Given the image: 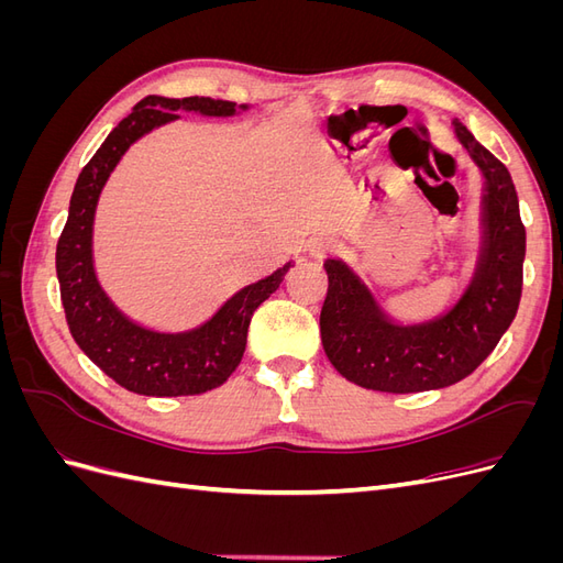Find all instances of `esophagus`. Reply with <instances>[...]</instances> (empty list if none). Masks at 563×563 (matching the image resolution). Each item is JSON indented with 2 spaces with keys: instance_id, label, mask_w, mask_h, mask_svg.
Instances as JSON below:
<instances>
[{
  "instance_id": "esophagus-1",
  "label": "esophagus",
  "mask_w": 563,
  "mask_h": 563,
  "mask_svg": "<svg viewBox=\"0 0 563 563\" xmlns=\"http://www.w3.org/2000/svg\"><path fill=\"white\" fill-rule=\"evenodd\" d=\"M331 246H333V242H331V240H317V242H312L310 251H312L314 255H321V253L331 251Z\"/></svg>"
}]
</instances>
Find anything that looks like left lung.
<instances>
[{
  "label": "left lung",
  "mask_w": 563,
  "mask_h": 563,
  "mask_svg": "<svg viewBox=\"0 0 563 563\" xmlns=\"http://www.w3.org/2000/svg\"><path fill=\"white\" fill-rule=\"evenodd\" d=\"M453 126L486 178L479 263L455 308L432 321L401 327L387 319L343 261L323 263L329 291L319 317L321 345L340 376L360 387L391 395L449 387L486 360L517 314L526 228L512 176L457 119Z\"/></svg>",
  "instance_id": "obj_1"
}]
</instances>
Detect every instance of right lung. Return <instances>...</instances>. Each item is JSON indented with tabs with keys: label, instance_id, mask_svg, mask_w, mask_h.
Masks as SVG:
<instances>
[{
	"label": "right lung",
	"instance_id": "obj_1",
	"mask_svg": "<svg viewBox=\"0 0 563 563\" xmlns=\"http://www.w3.org/2000/svg\"><path fill=\"white\" fill-rule=\"evenodd\" d=\"M240 108L246 110V106ZM178 110L230 117L236 112V103L203 96L143 98L81 168L56 246L60 300L75 343L117 385L145 397L201 395L223 385L242 362L255 308L277 291L291 267L286 263L269 277L244 286L207 323L185 333L143 329L119 312L106 296L96 279L91 251L100 190L129 145L147 131L174 122Z\"/></svg>",
	"mask_w": 563,
	"mask_h": 563
}]
</instances>
